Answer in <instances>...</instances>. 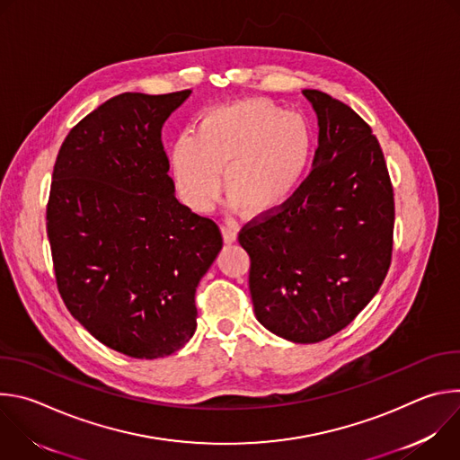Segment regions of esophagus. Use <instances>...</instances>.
I'll use <instances>...</instances> for the list:
<instances>
[{
    "instance_id": "1",
    "label": "esophagus",
    "mask_w": 460,
    "mask_h": 460,
    "mask_svg": "<svg viewBox=\"0 0 460 460\" xmlns=\"http://www.w3.org/2000/svg\"><path fill=\"white\" fill-rule=\"evenodd\" d=\"M222 234H224L226 243H233L238 238V227L231 222H226V224H222Z\"/></svg>"
}]
</instances>
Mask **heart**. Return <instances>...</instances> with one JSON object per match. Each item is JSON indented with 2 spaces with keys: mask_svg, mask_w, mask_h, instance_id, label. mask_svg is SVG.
Returning a JSON list of instances; mask_svg holds the SVG:
<instances>
[{
  "mask_svg": "<svg viewBox=\"0 0 460 460\" xmlns=\"http://www.w3.org/2000/svg\"><path fill=\"white\" fill-rule=\"evenodd\" d=\"M311 130L268 100H240L208 109L192 135L176 138L171 172L178 196L192 211H208L224 189L234 208L266 215L284 206L311 158Z\"/></svg>",
  "mask_w": 460,
  "mask_h": 460,
  "instance_id": "b5f03b06",
  "label": "heart"
}]
</instances>
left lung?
Segmentation results:
<instances>
[{"label": "left lung", "mask_w": 460, "mask_h": 460, "mask_svg": "<svg viewBox=\"0 0 460 460\" xmlns=\"http://www.w3.org/2000/svg\"><path fill=\"white\" fill-rule=\"evenodd\" d=\"M318 119L313 171L284 208L242 229L256 320L295 344L339 333L380 289L393 249V187L371 127L304 89Z\"/></svg>", "instance_id": "obj_1"}]
</instances>
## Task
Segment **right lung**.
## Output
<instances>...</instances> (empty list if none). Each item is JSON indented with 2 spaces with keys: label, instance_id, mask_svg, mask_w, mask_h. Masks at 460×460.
<instances>
[{
  "label": "right lung",
  "instance_id": "obj_1",
  "mask_svg": "<svg viewBox=\"0 0 460 460\" xmlns=\"http://www.w3.org/2000/svg\"><path fill=\"white\" fill-rule=\"evenodd\" d=\"M190 96L125 93L65 138L52 172L47 234L59 295L107 348L174 353L196 332L194 293L222 249L218 226L174 196L165 119Z\"/></svg>",
  "mask_w": 460,
  "mask_h": 460
}]
</instances>
